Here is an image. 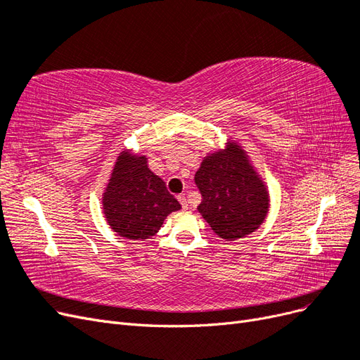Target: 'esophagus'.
<instances>
[{
	"mask_svg": "<svg viewBox=\"0 0 360 360\" xmlns=\"http://www.w3.org/2000/svg\"><path fill=\"white\" fill-rule=\"evenodd\" d=\"M177 200L180 201V204H181L183 209L186 210V209H188V204H189V202H188V198H186V195H184V193H180L179 197H177Z\"/></svg>",
	"mask_w": 360,
	"mask_h": 360,
	"instance_id": "esophagus-1",
	"label": "esophagus"
}]
</instances>
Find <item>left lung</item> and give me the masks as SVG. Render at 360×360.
<instances>
[{"label":"left lung","instance_id":"left-lung-1","mask_svg":"<svg viewBox=\"0 0 360 360\" xmlns=\"http://www.w3.org/2000/svg\"><path fill=\"white\" fill-rule=\"evenodd\" d=\"M195 184L202 198L198 212L224 240H237L263 224L269 195L237 144L207 156L195 174Z\"/></svg>","mask_w":360,"mask_h":360}]
</instances>
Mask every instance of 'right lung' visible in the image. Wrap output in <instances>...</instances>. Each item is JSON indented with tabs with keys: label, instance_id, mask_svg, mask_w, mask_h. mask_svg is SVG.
I'll use <instances>...</instances> for the list:
<instances>
[{
	"label": "right lung",
	"instance_id": "obj_1",
	"mask_svg": "<svg viewBox=\"0 0 360 360\" xmlns=\"http://www.w3.org/2000/svg\"><path fill=\"white\" fill-rule=\"evenodd\" d=\"M179 209L180 202L150 171L144 156L127 151L118 156L103 195L106 221L118 236L134 240L155 236L163 219Z\"/></svg>",
	"mask_w": 360,
	"mask_h": 360
}]
</instances>
